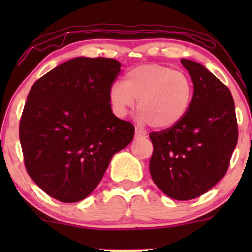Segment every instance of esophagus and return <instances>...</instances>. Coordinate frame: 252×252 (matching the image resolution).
<instances>
[{
    "label": "esophagus",
    "instance_id": "obj_1",
    "mask_svg": "<svg viewBox=\"0 0 252 252\" xmlns=\"http://www.w3.org/2000/svg\"><path fill=\"white\" fill-rule=\"evenodd\" d=\"M146 136H147V134H146V131H144V130L140 129V128H136V129H135V137H136V138L146 137Z\"/></svg>",
    "mask_w": 252,
    "mask_h": 252
}]
</instances>
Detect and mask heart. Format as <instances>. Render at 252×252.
<instances>
[{
  "label": "heart",
  "mask_w": 252,
  "mask_h": 252,
  "mask_svg": "<svg viewBox=\"0 0 252 252\" xmlns=\"http://www.w3.org/2000/svg\"><path fill=\"white\" fill-rule=\"evenodd\" d=\"M194 99V84L182 71L148 63L126 72L123 84L109 90L114 114L124 117L137 100L141 120L155 129H169L186 117Z\"/></svg>",
  "instance_id": "b5f03b06"
}]
</instances>
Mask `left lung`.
Instances as JSON below:
<instances>
[{"label": "left lung", "instance_id": "obj_1", "mask_svg": "<svg viewBox=\"0 0 252 252\" xmlns=\"http://www.w3.org/2000/svg\"><path fill=\"white\" fill-rule=\"evenodd\" d=\"M194 84L189 114L169 129L149 134V170L164 194L190 200L224 178L238 141L235 102L225 84L200 63L181 59Z\"/></svg>", "mask_w": 252, "mask_h": 252}]
</instances>
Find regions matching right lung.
<instances>
[{"label": "right lung", "mask_w": 252, "mask_h": 252, "mask_svg": "<svg viewBox=\"0 0 252 252\" xmlns=\"http://www.w3.org/2000/svg\"><path fill=\"white\" fill-rule=\"evenodd\" d=\"M121 71L111 58L79 57L37 79L19 136L28 175L52 198L83 200L98 186L115 153L134 138L131 122L112 114L109 90Z\"/></svg>", "instance_id": "right-lung-1"}]
</instances>
